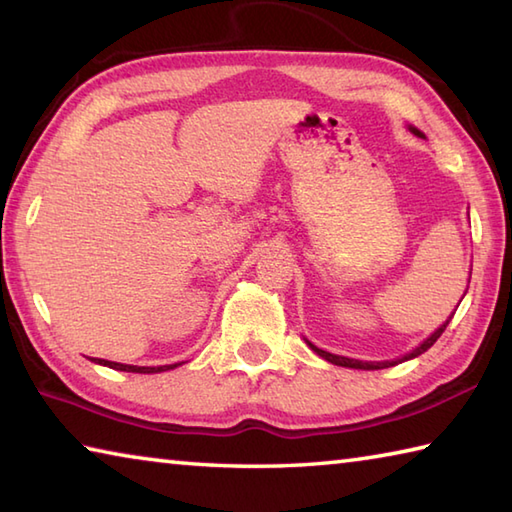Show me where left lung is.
<instances>
[{
  "instance_id": "1",
  "label": "left lung",
  "mask_w": 512,
  "mask_h": 512,
  "mask_svg": "<svg viewBox=\"0 0 512 512\" xmlns=\"http://www.w3.org/2000/svg\"><path fill=\"white\" fill-rule=\"evenodd\" d=\"M411 132L413 134H417V137H424V134L420 132V130H415V128H411ZM453 318V316H451ZM451 318H448L444 325L437 329L435 333H431V338H426L420 347H417L415 351H411L409 356H404V358H400V360H391V362H360V360H351V358H342V356H333V353H329V351H322V349H318L316 344H311L309 340H307V344L311 349H314L320 358H325L327 362H331V364H338V367H347V369H367V371H373V369H387V367H395V364L398 362H404V360H411V358H417V356H422L424 351H429L433 344L437 342V338L442 336L444 333V329H446V325L448 322H451Z\"/></svg>"
}]
</instances>
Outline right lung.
I'll return each instance as SVG.
<instances>
[{"mask_svg": "<svg viewBox=\"0 0 512 512\" xmlns=\"http://www.w3.org/2000/svg\"><path fill=\"white\" fill-rule=\"evenodd\" d=\"M92 362H99L103 367H110V369H117V371H128V373H159V371H168L174 369L176 364H165V367H132V364H119V362H110V360H99V358H90Z\"/></svg>", "mask_w": 512, "mask_h": 512, "instance_id": "obj_1", "label": "right lung"}]
</instances>
